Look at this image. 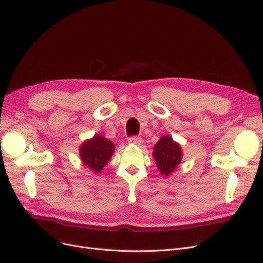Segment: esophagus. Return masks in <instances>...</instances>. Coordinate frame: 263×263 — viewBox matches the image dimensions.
Masks as SVG:
<instances>
[{
    "instance_id": "34e87169",
    "label": "esophagus",
    "mask_w": 263,
    "mask_h": 263,
    "mask_svg": "<svg viewBox=\"0 0 263 263\" xmlns=\"http://www.w3.org/2000/svg\"><path fill=\"white\" fill-rule=\"evenodd\" d=\"M128 142L134 144H140L142 142V139L140 137H137V136H132V137L128 138Z\"/></svg>"
}]
</instances>
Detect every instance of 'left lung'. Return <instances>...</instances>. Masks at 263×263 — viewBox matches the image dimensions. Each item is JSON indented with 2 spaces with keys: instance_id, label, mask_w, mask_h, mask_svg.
<instances>
[{
  "instance_id": "left-lung-1",
  "label": "left lung",
  "mask_w": 263,
  "mask_h": 263,
  "mask_svg": "<svg viewBox=\"0 0 263 263\" xmlns=\"http://www.w3.org/2000/svg\"><path fill=\"white\" fill-rule=\"evenodd\" d=\"M153 156L161 174L168 176L179 165L182 153L179 144L176 143L170 136H163L154 146Z\"/></svg>"
}]
</instances>
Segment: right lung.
Masks as SVG:
<instances>
[{
  "label": "right lung",
  "mask_w": 263,
  "mask_h": 263,
  "mask_svg": "<svg viewBox=\"0 0 263 263\" xmlns=\"http://www.w3.org/2000/svg\"><path fill=\"white\" fill-rule=\"evenodd\" d=\"M114 151L113 143L102 136H95L87 140L80 148V154L83 163L93 173H100L107 165Z\"/></svg>",
  "instance_id": "right-lung-1"
}]
</instances>
